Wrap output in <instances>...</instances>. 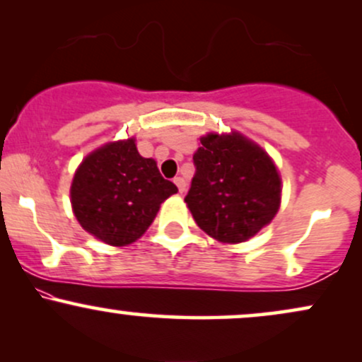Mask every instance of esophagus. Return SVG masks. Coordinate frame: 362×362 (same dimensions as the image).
<instances>
[{
  "label": "esophagus",
  "mask_w": 362,
  "mask_h": 362,
  "mask_svg": "<svg viewBox=\"0 0 362 362\" xmlns=\"http://www.w3.org/2000/svg\"><path fill=\"white\" fill-rule=\"evenodd\" d=\"M173 182H175V185L178 187V192L184 194L185 190H187V182H185V178H182V177H175V178H173Z\"/></svg>",
  "instance_id": "esophagus-1"
}]
</instances>
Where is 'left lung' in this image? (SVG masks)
<instances>
[{
	"label": "left lung",
	"mask_w": 362,
	"mask_h": 362,
	"mask_svg": "<svg viewBox=\"0 0 362 362\" xmlns=\"http://www.w3.org/2000/svg\"><path fill=\"white\" fill-rule=\"evenodd\" d=\"M185 202L195 223L223 243H242L272 221L281 178L264 149L238 132L207 134L194 155Z\"/></svg>",
	"instance_id": "obj_1"
}]
</instances>
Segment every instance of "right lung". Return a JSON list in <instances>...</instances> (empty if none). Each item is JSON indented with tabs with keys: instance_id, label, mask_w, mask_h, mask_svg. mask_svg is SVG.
<instances>
[{
	"instance_id": "add662e5",
	"label": "right lung",
	"mask_w": 362,
	"mask_h": 362,
	"mask_svg": "<svg viewBox=\"0 0 362 362\" xmlns=\"http://www.w3.org/2000/svg\"><path fill=\"white\" fill-rule=\"evenodd\" d=\"M175 184L165 180L156 161L138 153L134 139L98 148L83 160L71 184L76 219L102 242L124 247L153 223Z\"/></svg>"
}]
</instances>
